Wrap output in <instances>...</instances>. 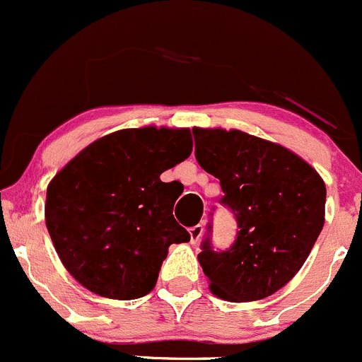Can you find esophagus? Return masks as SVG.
I'll return each mask as SVG.
<instances>
[{
  "label": "esophagus",
  "mask_w": 362,
  "mask_h": 362,
  "mask_svg": "<svg viewBox=\"0 0 362 362\" xmlns=\"http://www.w3.org/2000/svg\"><path fill=\"white\" fill-rule=\"evenodd\" d=\"M189 241H192V245H197V243L200 241V238H202L204 234V223H199V225H193L192 228H189Z\"/></svg>",
  "instance_id": "obj_1"
}]
</instances>
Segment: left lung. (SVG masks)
<instances>
[{
    "instance_id": "obj_1",
    "label": "left lung",
    "mask_w": 362,
    "mask_h": 362,
    "mask_svg": "<svg viewBox=\"0 0 362 362\" xmlns=\"http://www.w3.org/2000/svg\"><path fill=\"white\" fill-rule=\"evenodd\" d=\"M193 137L197 162L220 180V204L239 228L223 252L204 239L199 262L211 292L232 303L267 298L296 276L324 227V181L296 153L255 135L193 128Z\"/></svg>"
}]
</instances>
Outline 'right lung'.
Instances as JSON below:
<instances>
[{
	"instance_id": "1",
	"label": "right lung",
	"mask_w": 362,
	"mask_h": 362,
	"mask_svg": "<svg viewBox=\"0 0 362 362\" xmlns=\"http://www.w3.org/2000/svg\"><path fill=\"white\" fill-rule=\"evenodd\" d=\"M192 146L188 128H127L82 149L49 182L45 225L82 287L121 301L155 288L169 246L189 241L160 174Z\"/></svg>"
}]
</instances>
